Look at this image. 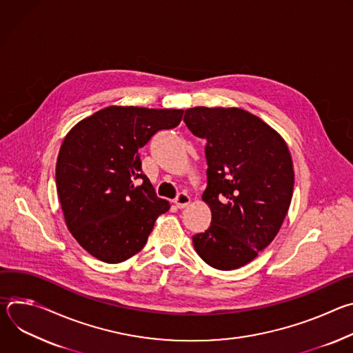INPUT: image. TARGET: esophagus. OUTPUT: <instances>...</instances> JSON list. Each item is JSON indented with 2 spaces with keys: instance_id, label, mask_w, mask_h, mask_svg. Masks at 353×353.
Here are the masks:
<instances>
[{
  "instance_id": "34e87169",
  "label": "esophagus",
  "mask_w": 353,
  "mask_h": 353,
  "mask_svg": "<svg viewBox=\"0 0 353 353\" xmlns=\"http://www.w3.org/2000/svg\"><path fill=\"white\" fill-rule=\"evenodd\" d=\"M190 201H191V198L187 192H180L174 199V204L177 205V208L183 210V208H187L190 205Z\"/></svg>"
}]
</instances>
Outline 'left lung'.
I'll return each mask as SVG.
<instances>
[{"mask_svg":"<svg viewBox=\"0 0 353 353\" xmlns=\"http://www.w3.org/2000/svg\"><path fill=\"white\" fill-rule=\"evenodd\" d=\"M184 123L207 139L203 199L211 226L192 236L208 265L232 271L253 261L278 234L288 214L294 173L282 137L260 117L237 108L187 109Z\"/></svg>","mask_w":353,"mask_h":353,"instance_id":"1","label":"left lung"}]
</instances>
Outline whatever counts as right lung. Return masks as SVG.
Listing matches in <instances>:
<instances>
[{
    "instance_id": "1",
    "label": "right lung",
    "mask_w": 353,
    "mask_h": 353,
    "mask_svg": "<svg viewBox=\"0 0 353 353\" xmlns=\"http://www.w3.org/2000/svg\"><path fill=\"white\" fill-rule=\"evenodd\" d=\"M183 110L109 106L79 121L64 138L56 184L65 223L88 253L117 264L141 251L169 211L142 173L139 148L180 124Z\"/></svg>"
}]
</instances>
